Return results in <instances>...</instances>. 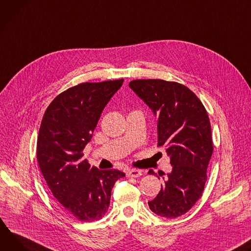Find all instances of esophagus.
Here are the masks:
<instances>
[{"label": "esophagus", "instance_id": "34e87169", "mask_svg": "<svg viewBox=\"0 0 251 251\" xmlns=\"http://www.w3.org/2000/svg\"><path fill=\"white\" fill-rule=\"evenodd\" d=\"M143 176V171L141 170H131L127 173V176L129 177H140Z\"/></svg>", "mask_w": 251, "mask_h": 251}]
</instances>
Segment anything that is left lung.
<instances>
[{
  "label": "left lung",
  "mask_w": 251,
  "mask_h": 251,
  "mask_svg": "<svg viewBox=\"0 0 251 251\" xmlns=\"http://www.w3.org/2000/svg\"><path fill=\"white\" fill-rule=\"evenodd\" d=\"M128 86L157 116V147L165 149L173 165L149 206L159 216L178 217L200 200L207 179L213 145L206 109L196 94L176 81L134 79ZM149 174L156 176L152 170Z\"/></svg>",
  "instance_id": "8db88e82"
}]
</instances>
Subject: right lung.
<instances>
[{"label": "right lung", "instance_id": "right-lung-1", "mask_svg": "<svg viewBox=\"0 0 251 251\" xmlns=\"http://www.w3.org/2000/svg\"><path fill=\"white\" fill-rule=\"evenodd\" d=\"M124 79L83 82L60 94L43 117L37 158L49 188L64 208L80 221L100 219L111 189L126 175L100 171L82 159L104 106Z\"/></svg>", "mask_w": 251, "mask_h": 251}]
</instances>
